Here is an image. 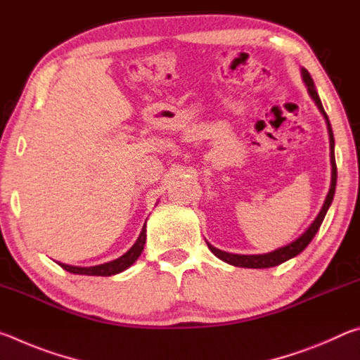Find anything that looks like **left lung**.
Here are the masks:
<instances>
[{"instance_id": "left-lung-1", "label": "left lung", "mask_w": 360, "mask_h": 360, "mask_svg": "<svg viewBox=\"0 0 360 360\" xmlns=\"http://www.w3.org/2000/svg\"><path fill=\"white\" fill-rule=\"evenodd\" d=\"M302 76H303V81L307 84L308 87V94L311 95V98L314 100L316 105H318L319 111L324 115V119L327 122V130H328V138H330V162H332V182H330V191H328L327 197H326V202L322 205V210L319 211L318 217L314 219V222L309 225L307 229L304 233H302L300 236L295 241H292L290 245L288 246H283L276 249V251H271L268 254H257V255H243V254H230V252H225L221 251V249H217L214 246H211L210 243H206L210 248V251L217 255L219 259L227 262L230 265H235V266H241V268H270V266H276L279 264H283V262L289 260L292 257H295V255L300 254L304 248H307L311 240L314 238V235L318 233V230L321 227L322 221H324V217L327 214V210L328 206L332 205V200H333V195H335V186H337V163H335V155H333V146H335V139H333V131H332V127H330V122H328L327 114L324 111V108H322V103L318 92H316V87H314V82L311 76H309V72L302 68Z\"/></svg>"}]
</instances>
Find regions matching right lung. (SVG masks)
<instances>
[{
	"mask_svg": "<svg viewBox=\"0 0 360 360\" xmlns=\"http://www.w3.org/2000/svg\"><path fill=\"white\" fill-rule=\"evenodd\" d=\"M144 245H146V224H144V227L141 230V233H139L135 245H133L129 251H127L119 259H115L112 262H106V264H101V265H95V266H72V265H66V264H58V265L66 271L75 273V275H87V276L117 275V273L127 270L130 265L135 264V260L143 252Z\"/></svg>",
	"mask_w": 360,
	"mask_h": 360,
	"instance_id": "right-lung-1",
	"label": "right lung"
}]
</instances>
